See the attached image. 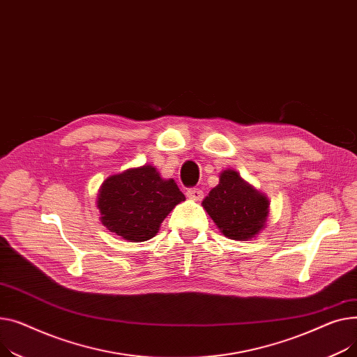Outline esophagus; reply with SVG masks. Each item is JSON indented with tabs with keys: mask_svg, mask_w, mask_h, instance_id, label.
<instances>
[{
	"mask_svg": "<svg viewBox=\"0 0 357 357\" xmlns=\"http://www.w3.org/2000/svg\"><path fill=\"white\" fill-rule=\"evenodd\" d=\"M187 197L190 199V200H195V202H197V200H202L203 199V190H200V188H196V187H193V188H188L187 190Z\"/></svg>",
	"mask_w": 357,
	"mask_h": 357,
	"instance_id": "obj_1",
	"label": "esophagus"
}]
</instances>
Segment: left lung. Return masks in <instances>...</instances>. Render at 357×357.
Here are the masks:
<instances>
[{
	"mask_svg": "<svg viewBox=\"0 0 357 357\" xmlns=\"http://www.w3.org/2000/svg\"><path fill=\"white\" fill-rule=\"evenodd\" d=\"M202 206L220 232L235 241L257 238L269 215L268 197L232 169L220 173L219 184L208 192Z\"/></svg>",
	"mask_w": 357,
	"mask_h": 357,
	"instance_id": "1",
	"label": "left lung"
}]
</instances>
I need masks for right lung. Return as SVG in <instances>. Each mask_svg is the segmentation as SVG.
<instances>
[{
    "label": "right lung",
    "instance_id": "1",
    "mask_svg": "<svg viewBox=\"0 0 357 357\" xmlns=\"http://www.w3.org/2000/svg\"><path fill=\"white\" fill-rule=\"evenodd\" d=\"M173 178L165 180L151 164L112 174L98 192L100 222L125 241L144 242L154 238L162 220L184 202Z\"/></svg>",
    "mask_w": 357,
    "mask_h": 357
}]
</instances>
